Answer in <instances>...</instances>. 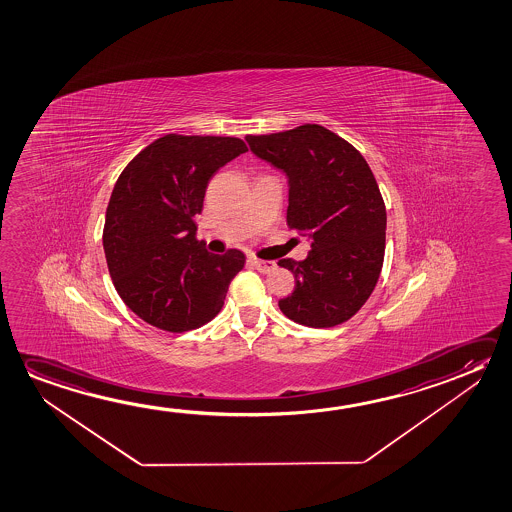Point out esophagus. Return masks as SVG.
Listing matches in <instances>:
<instances>
[{"mask_svg": "<svg viewBox=\"0 0 512 512\" xmlns=\"http://www.w3.org/2000/svg\"><path fill=\"white\" fill-rule=\"evenodd\" d=\"M249 263H251L252 267L256 268V270L263 272V274H268V272H272V270L276 268L274 261H263L258 260V258H249Z\"/></svg>", "mask_w": 512, "mask_h": 512, "instance_id": "esophagus-1", "label": "esophagus"}]
</instances>
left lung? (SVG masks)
<instances>
[{"label":"left lung","instance_id":"left-lung-1","mask_svg":"<svg viewBox=\"0 0 512 512\" xmlns=\"http://www.w3.org/2000/svg\"><path fill=\"white\" fill-rule=\"evenodd\" d=\"M245 140L286 174V222L311 244L306 260L279 261L295 277L279 309L308 327L347 322L374 292L384 261L386 208L374 172L356 147L318 124Z\"/></svg>","mask_w":512,"mask_h":512}]
</instances>
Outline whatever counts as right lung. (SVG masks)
<instances>
[{
	"mask_svg": "<svg viewBox=\"0 0 512 512\" xmlns=\"http://www.w3.org/2000/svg\"><path fill=\"white\" fill-rule=\"evenodd\" d=\"M247 151L235 137L165 135L140 151L115 183L103 247L115 290L147 324L185 333L224 306L245 254H211L197 240L208 181Z\"/></svg>",
	"mask_w": 512,
	"mask_h": 512,
	"instance_id": "1",
	"label": "right lung"
}]
</instances>
